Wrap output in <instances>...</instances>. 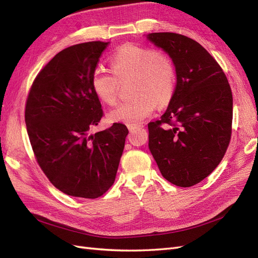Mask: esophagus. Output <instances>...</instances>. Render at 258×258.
<instances>
[{
    "label": "esophagus",
    "instance_id": "34e87169",
    "mask_svg": "<svg viewBox=\"0 0 258 258\" xmlns=\"http://www.w3.org/2000/svg\"><path fill=\"white\" fill-rule=\"evenodd\" d=\"M128 128H129V131H130V134H131V135H132V134H135L136 130H137V129H139V127H138V126H129Z\"/></svg>",
    "mask_w": 258,
    "mask_h": 258
}]
</instances>
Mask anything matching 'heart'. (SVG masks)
Listing matches in <instances>:
<instances>
[{
	"label": "heart",
	"instance_id": "1",
	"mask_svg": "<svg viewBox=\"0 0 258 258\" xmlns=\"http://www.w3.org/2000/svg\"><path fill=\"white\" fill-rule=\"evenodd\" d=\"M112 72L97 68L91 76V88L96 97L107 105L117 101L118 81L132 77L134 99L124 101L108 113V120L137 126L154 111L157 102L167 104L176 87V70L167 54L156 49L127 44L110 58Z\"/></svg>",
	"mask_w": 258,
	"mask_h": 258
}]
</instances>
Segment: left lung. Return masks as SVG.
<instances>
[{
  "label": "left lung",
  "mask_w": 258,
  "mask_h": 258,
  "mask_svg": "<svg viewBox=\"0 0 258 258\" xmlns=\"http://www.w3.org/2000/svg\"><path fill=\"white\" fill-rule=\"evenodd\" d=\"M146 37L169 54L176 70V87L167 111L148 123V147L167 181L190 187L212 173L227 151L230 86L220 64L196 41L171 32Z\"/></svg>",
  "instance_id": "1"
}]
</instances>
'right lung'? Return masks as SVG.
I'll return each mask as SVG.
<instances>
[{
    "label": "right lung",
    "instance_id": "obj_1",
    "mask_svg": "<svg viewBox=\"0 0 258 258\" xmlns=\"http://www.w3.org/2000/svg\"><path fill=\"white\" fill-rule=\"evenodd\" d=\"M110 42L70 46L37 74L26 104L36 160L51 184L69 196L95 199L113 185L129 134L120 122L95 135L103 111L91 76Z\"/></svg>",
    "mask_w": 258,
    "mask_h": 258
}]
</instances>
